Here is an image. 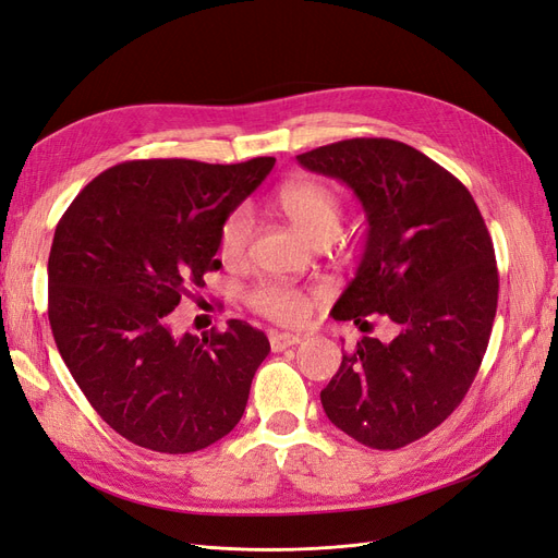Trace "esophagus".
<instances>
[{
    "instance_id": "1",
    "label": "esophagus",
    "mask_w": 558,
    "mask_h": 558,
    "mask_svg": "<svg viewBox=\"0 0 558 558\" xmlns=\"http://www.w3.org/2000/svg\"><path fill=\"white\" fill-rule=\"evenodd\" d=\"M302 342V335H295V332H272L269 335V347H272V351H283L289 349L293 344H300Z\"/></svg>"
}]
</instances>
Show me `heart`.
Instances as JSON below:
<instances>
[{
	"mask_svg": "<svg viewBox=\"0 0 558 558\" xmlns=\"http://www.w3.org/2000/svg\"><path fill=\"white\" fill-rule=\"evenodd\" d=\"M277 207L289 221L316 244H330L342 230L344 205L332 185L316 179L291 181L279 189ZM253 238V216L246 207L232 209L218 228V256L240 263ZM248 307L277 324H300L310 312V298L289 283L265 281L248 293Z\"/></svg>",
	"mask_w": 558,
	"mask_h": 558,
	"instance_id": "b5f03b06",
	"label": "heart"
}]
</instances>
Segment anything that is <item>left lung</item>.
<instances>
[{
  "mask_svg": "<svg viewBox=\"0 0 558 558\" xmlns=\"http://www.w3.org/2000/svg\"><path fill=\"white\" fill-rule=\"evenodd\" d=\"M361 199L367 240L332 318L381 314L391 342L363 337L320 391L332 424L373 449H400L459 408L482 365L498 307L492 234L465 185L421 150L377 137L298 156Z\"/></svg>",
  "mask_w": 558,
  "mask_h": 558,
  "instance_id": "left-lung-1",
  "label": "left lung"
}]
</instances>
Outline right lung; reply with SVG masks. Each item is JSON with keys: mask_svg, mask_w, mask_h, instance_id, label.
<instances>
[{"mask_svg": "<svg viewBox=\"0 0 558 558\" xmlns=\"http://www.w3.org/2000/svg\"><path fill=\"white\" fill-rule=\"evenodd\" d=\"M272 167L128 160L62 214L48 256L50 330L83 396L125 440L191 453L242 418L265 332L230 318L202 340L174 335L172 312L221 267L218 228Z\"/></svg>", "mask_w": 558, "mask_h": 558, "instance_id": "1", "label": "right lung"}]
</instances>
